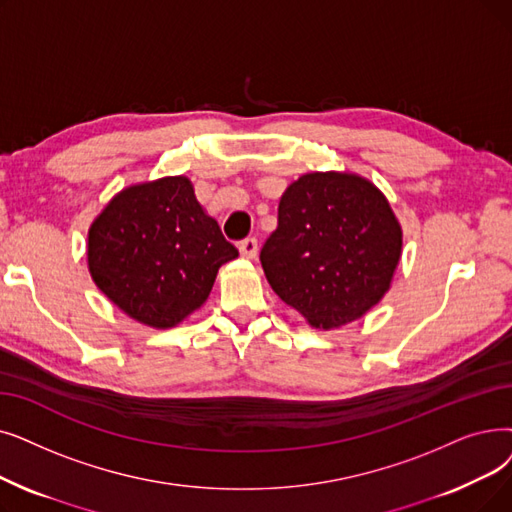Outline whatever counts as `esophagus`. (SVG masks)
I'll list each match as a JSON object with an SVG mask.
<instances>
[{
    "instance_id": "1",
    "label": "esophagus",
    "mask_w": 512,
    "mask_h": 512,
    "mask_svg": "<svg viewBox=\"0 0 512 512\" xmlns=\"http://www.w3.org/2000/svg\"><path fill=\"white\" fill-rule=\"evenodd\" d=\"M238 251L242 257L247 259H255L257 253H259V244H257V238H244L240 244H238Z\"/></svg>"
}]
</instances>
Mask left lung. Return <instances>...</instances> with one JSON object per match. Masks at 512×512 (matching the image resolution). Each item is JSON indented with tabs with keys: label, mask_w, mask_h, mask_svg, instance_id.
Listing matches in <instances>:
<instances>
[{
	"label": "left lung",
	"mask_w": 512,
	"mask_h": 512,
	"mask_svg": "<svg viewBox=\"0 0 512 512\" xmlns=\"http://www.w3.org/2000/svg\"><path fill=\"white\" fill-rule=\"evenodd\" d=\"M402 257V226L366 177L314 171L288 186L261 265L274 293L330 330L362 318L389 291Z\"/></svg>",
	"instance_id": "8db88e82"
}]
</instances>
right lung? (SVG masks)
Masks as SVG:
<instances>
[{
    "instance_id": "right-lung-1",
    "label": "right lung",
    "mask_w": 512,
    "mask_h": 512,
    "mask_svg": "<svg viewBox=\"0 0 512 512\" xmlns=\"http://www.w3.org/2000/svg\"><path fill=\"white\" fill-rule=\"evenodd\" d=\"M236 257L184 175L121 190L87 232L96 286L129 318L163 330L201 307Z\"/></svg>"
}]
</instances>
